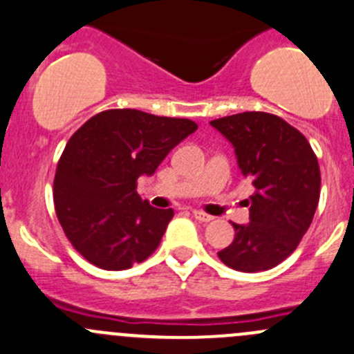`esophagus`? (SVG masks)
<instances>
[{"label":"esophagus","mask_w":354,"mask_h":354,"mask_svg":"<svg viewBox=\"0 0 354 354\" xmlns=\"http://www.w3.org/2000/svg\"><path fill=\"white\" fill-rule=\"evenodd\" d=\"M192 214H194L195 219H198V221H202V223H209L212 219V216L205 214V212H202V211H197V209H195V211H192Z\"/></svg>","instance_id":"1"}]
</instances>
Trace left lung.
Instances as JSON below:
<instances>
[{"instance_id":"obj_1","label":"left lung","mask_w":354,"mask_h":354,"mask_svg":"<svg viewBox=\"0 0 354 354\" xmlns=\"http://www.w3.org/2000/svg\"><path fill=\"white\" fill-rule=\"evenodd\" d=\"M209 124L235 150L236 164L256 194L247 201L249 223L219 250L226 266L257 273L275 268L296 250L320 198V167L308 140L282 118L242 112Z\"/></svg>"}]
</instances>
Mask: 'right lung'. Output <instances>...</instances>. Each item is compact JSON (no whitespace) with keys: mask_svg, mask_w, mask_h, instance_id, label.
I'll return each instance as SVG.
<instances>
[{"mask_svg":"<svg viewBox=\"0 0 354 354\" xmlns=\"http://www.w3.org/2000/svg\"><path fill=\"white\" fill-rule=\"evenodd\" d=\"M197 129L190 119L114 109L86 121L65 145L53 181L57 218L79 254L102 270H128L159 245L173 209L136 192Z\"/></svg>","mask_w":354,"mask_h":354,"instance_id":"obj_1","label":"right lung"}]
</instances>
